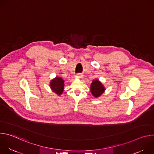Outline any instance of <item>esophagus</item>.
Here are the masks:
<instances>
[{"mask_svg": "<svg viewBox=\"0 0 154 154\" xmlns=\"http://www.w3.org/2000/svg\"><path fill=\"white\" fill-rule=\"evenodd\" d=\"M75 77H76L77 78L81 79V78L83 77V75H82V74H77L75 75Z\"/></svg>", "mask_w": 154, "mask_h": 154, "instance_id": "obj_1", "label": "esophagus"}]
</instances>
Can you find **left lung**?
<instances>
[{
  "label": "left lung",
  "instance_id": "left-lung-1",
  "mask_svg": "<svg viewBox=\"0 0 154 154\" xmlns=\"http://www.w3.org/2000/svg\"><path fill=\"white\" fill-rule=\"evenodd\" d=\"M105 91V88L99 79L93 80L90 86V91L92 95L97 98L100 97Z\"/></svg>",
  "mask_w": 154,
  "mask_h": 154
}]
</instances>
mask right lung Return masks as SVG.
Instances as JSON below:
<instances>
[{
	"mask_svg": "<svg viewBox=\"0 0 154 154\" xmlns=\"http://www.w3.org/2000/svg\"><path fill=\"white\" fill-rule=\"evenodd\" d=\"M64 81L60 77L57 76L54 79H52L50 82V88L52 91L58 96H61L64 91Z\"/></svg>",
	"mask_w": 154,
	"mask_h": 154,
	"instance_id": "obj_1",
	"label": "right lung"
}]
</instances>
